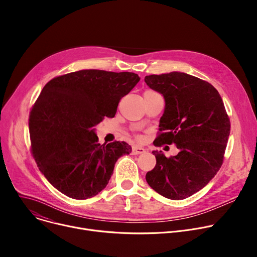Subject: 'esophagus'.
Segmentation results:
<instances>
[{"label": "esophagus", "mask_w": 257, "mask_h": 257, "mask_svg": "<svg viewBox=\"0 0 257 257\" xmlns=\"http://www.w3.org/2000/svg\"><path fill=\"white\" fill-rule=\"evenodd\" d=\"M144 153H145V149L141 148V146H133L132 155H141Z\"/></svg>", "instance_id": "esophagus-1"}]
</instances>
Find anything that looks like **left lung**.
<instances>
[{"label": "left lung", "mask_w": 257, "mask_h": 257, "mask_svg": "<svg viewBox=\"0 0 257 257\" xmlns=\"http://www.w3.org/2000/svg\"><path fill=\"white\" fill-rule=\"evenodd\" d=\"M145 83L165 98L156 146L175 143L177 156L154 151L156 167L146 173L149 185L173 200L198 192L221 168L231 124L223 99L208 82L183 72L149 75Z\"/></svg>", "instance_id": "obj_1"}]
</instances>
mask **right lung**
<instances>
[{"label":"right lung","mask_w":257,"mask_h":257,"mask_svg":"<svg viewBox=\"0 0 257 257\" xmlns=\"http://www.w3.org/2000/svg\"><path fill=\"white\" fill-rule=\"evenodd\" d=\"M140 80L132 72L80 70L55 77L29 115L32 156L63 194L87 199L105 188L116 162L129 155L124 141L100 145L94 127L113 118L120 99Z\"/></svg>","instance_id":"right-lung-1"}]
</instances>
